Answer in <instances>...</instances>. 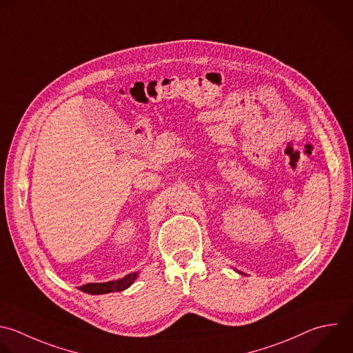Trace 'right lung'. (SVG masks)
<instances>
[{"label": "right lung", "instance_id": "add662e5", "mask_svg": "<svg viewBox=\"0 0 353 353\" xmlns=\"http://www.w3.org/2000/svg\"><path fill=\"white\" fill-rule=\"evenodd\" d=\"M139 277V272H134L132 274L125 276L123 279H119L116 281H108V283H90L85 285H81L79 290L91 294V295H101V294H109V292H119L129 288L136 279Z\"/></svg>", "mask_w": 353, "mask_h": 353}]
</instances>
